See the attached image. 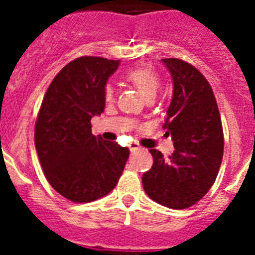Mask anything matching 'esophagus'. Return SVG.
<instances>
[{
	"label": "esophagus",
	"mask_w": 255,
	"mask_h": 255,
	"mask_svg": "<svg viewBox=\"0 0 255 255\" xmlns=\"http://www.w3.org/2000/svg\"><path fill=\"white\" fill-rule=\"evenodd\" d=\"M129 148L131 152H136V150L141 149V147L139 145V143H136V141H131V143L129 144Z\"/></svg>",
	"instance_id": "esophagus-1"
}]
</instances>
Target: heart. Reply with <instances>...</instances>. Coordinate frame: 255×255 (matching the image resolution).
I'll return each instance as SVG.
<instances>
[{
	"instance_id": "b5f03b06",
	"label": "heart",
	"mask_w": 255,
	"mask_h": 255,
	"mask_svg": "<svg viewBox=\"0 0 255 255\" xmlns=\"http://www.w3.org/2000/svg\"><path fill=\"white\" fill-rule=\"evenodd\" d=\"M124 78L129 83H131L145 98L154 97L159 85L161 78L159 74L150 66H136L130 67L124 73ZM103 96L107 102H111L115 97V88L112 84H107L103 91Z\"/></svg>"
}]
</instances>
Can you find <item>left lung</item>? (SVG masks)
Returning <instances> with one entry per match:
<instances>
[{"label": "left lung", "instance_id": "8db88e82", "mask_svg": "<svg viewBox=\"0 0 255 255\" xmlns=\"http://www.w3.org/2000/svg\"><path fill=\"white\" fill-rule=\"evenodd\" d=\"M173 82V94L163 129L175 150L164 158L150 149L153 166L143 173L148 197L172 209L189 208L213 185L222 155L224 130L208 80L193 65L179 58L162 60Z\"/></svg>", "mask_w": 255, "mask_h": 255}]
</instances>
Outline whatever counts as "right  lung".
<instances>
[{
    "label": "right lung",
    "instance_id": "add662e5",
    "mask_svg": "<svg viewBox=\"0 0 255 255\" xmlns=\"http://www.w3.org/2000/svg\"><path fill=\"white\" fill-rule=\"evenodd\" d=\"M120 60L83 56L55 76L35 121L34 143L47 181L75 203L107 195L129 158V148L92 134L91 119L105 111L106 83Z\"/></svg>",
    "mask_w": 255,
    "mask_h": 255
}]
</instances>
